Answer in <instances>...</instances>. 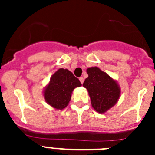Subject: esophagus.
<instances>
[{
    "label": "esophagus",
    "mask_w": 155,
    "mask_h": 155,
    "mask_svg": "<svg viewBox=\"0 0 155 155\" xmlns=\"http://www.w3.org/2000/svg\"><path fill=\"white\" fill-rule=\"evenodd\" d=\"M79 81H80L81 83L83 84V82H84V78H83V77H80V78H79Z\"/></svg>",
    "instance_id": "obj_1"
}]
</instances>
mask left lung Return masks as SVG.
<instances>
[{
  "instance_id": "1",
  "label": "left lung",
  "mask_w": 155,
  "mask_h": 155,
  "mask_svg": "<svg viewBox=\"0 0 155 155\" xmlns=\"http://www.w3.org/2000/svg\"><path fill=\"white\" fill-rule=\"evenodd\" d=\"M87 73L88 77L83 86L88 91L94 109L104 113L116 104L121 91L115 80L97 67L87 68Z\"/></svg>"
}]
</instances>
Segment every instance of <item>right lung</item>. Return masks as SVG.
<instances>
[{
  "instance_id": "obj_1",
  "label": "right lung",
  "mask_w": 155,
  "mask_h": 155,
  "mask_svg": "<svg viewBox=\"0 0 155 155\" xmlns=\"http://www.w3.org/2000/svg\"><path fill=\"white\" fill-rule=\"evenodd\" d=\"M82 85L79 79L67 69L61 68L51 76L44 91V98L51 107L63 109L68 105L72 91Z\"/></svg>"
}]
</instances>
